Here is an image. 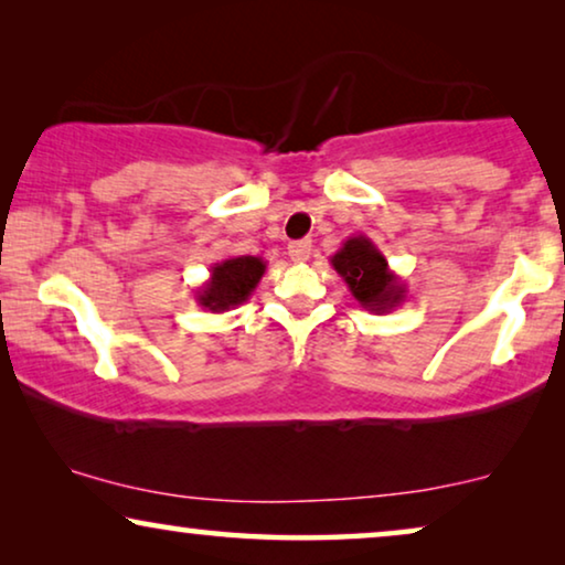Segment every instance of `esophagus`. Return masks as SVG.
<instances>
[{
  "mask_svg": "<svg viewBox=\"0 0 565 565\" xmlns=\"http://www.w3.org/2000/svg\"><path fill=\"white\" fill-rule=\"evenodd\" d=\"M288 257L296 262V265H303V262L311 259V242L303 238V242H292L288 246Z\"/></svg>",
  "mask_w": 565,
  "mask_h": 565,
  "instance_id": "1",
  "label": "esophagus"
}]
</instances>
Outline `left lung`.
<instances>
[{"label": "left lung", "instance_id": "1", "mask_svg": "<svg viewBox=\"0 0 565 565\" xmlns=\"http://www.w3.org/2000/svg\"><path fill=\"white\" fill-rule=\"evenodd\" d=\"M329 262L365 311L391 313L404 303L406 285L367 236H350Z\"/></svg>", "mask_w": 565, "mask_h": 565}]
</instances>
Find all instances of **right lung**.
Segmentation results:
<instances>
[{
	"instance_id": "add662e5",
	"label": "right lung",
	"mask_w": 565,
	"mask_h": 565,
	"mask_svg": "<svg viewBox=\"0 0 565 565\" xmlns=\"http://www.w3.org/2000/svg\"><path fill=\"white\" fill-rule=\"evenodd\" d=\"M265 269L267 262L259 257H228L215 262L211 267V277L200 285L195 300L211 313L231 311V308L249 300Z\"/></svg>"
}]
</instances>
